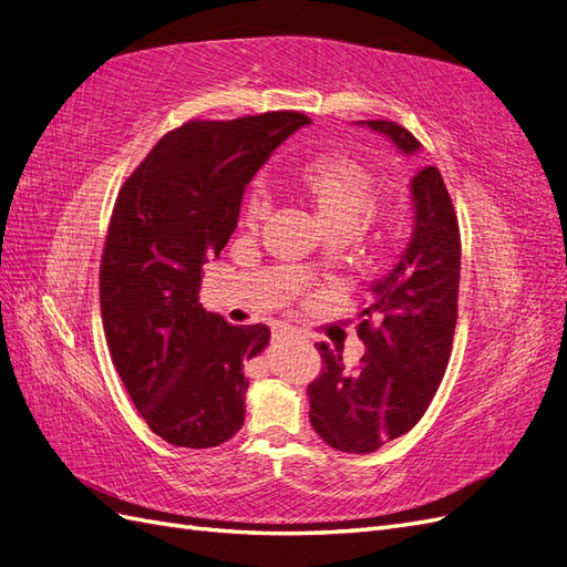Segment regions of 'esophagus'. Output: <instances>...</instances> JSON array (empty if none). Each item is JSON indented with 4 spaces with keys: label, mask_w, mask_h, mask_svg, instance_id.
<instances>
[{
    "label": "esophagus",
    "mask_w": 567,
    "mask_h": 567,
    "mask_svg": "<svg viewBox=\"0 0 567 567\" xmlns=\"http://www.w3.org/2000/svg\"><path fill=\"white\" fill-rule=\"evenodd\" d=\"M274 336H277V338H293V333H290V331H286V329L277 331V333H274Z\"/></svg>",
    "instance_id": "34e87169"
}]
</instances>
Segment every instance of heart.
Returning <instances> with one entry per match:
<instances>
[{
  "label": "heart",
  "mask_w": 567,
  "mask_h": 567,
  "mask_svg": "<svg viewBox=\"0 0 567 567\" xmlns=\"http://www.w3.org/2000/svg\"><path fill=\"white\" fill-rule=\"evenodd\" d=\"M290 184L312 205L329 234L352 236L373 213L379 196L373 175L346 153H319L293 169ZM267 210V194L262 188H252L244 205V221L248 227H257Z\"/></svg>",
  "instance_id": "b5f03b06"
}]
</instances>
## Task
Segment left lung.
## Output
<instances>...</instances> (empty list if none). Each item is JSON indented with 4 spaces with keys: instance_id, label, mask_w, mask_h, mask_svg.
<instances>
[{
    "instance_id": "8db88e82",
    "label": "left lung",
    "mask_w": 567,
    "mask_h": 567,
    "mask_svg": "<svg viewBox=\"0 0 567 567\" xmlns=\"http://www.w3.org/2000/svg\"><path fill=\"white\" fill-rule=\"evenodd\" d=\"M406 156L421 148L409 130L367 120ZM414 234L400 262L371 284L357 336L364 357L354 371L326 342L323 367L307 385L310 421L333 450L371 454L409 433L431 404L447 371L456 329L461 234L440 169L427 165L411 179Z\"/></svg>"
}]
</instances>
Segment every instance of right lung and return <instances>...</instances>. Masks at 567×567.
I'll return each mask as SVG.
<instances>
[{"label": "right lung", "mask_w": 567, "mask_h": 567, "mask_svg": "<svg viewBox=\"0 0 567 567\" xmlns=\"http://www.w3.org/2000/svg\"><path fill=\"white\" fill-rule=\"evenodd\" d=\"M310 123L296 111L188 120L151 148L115 198L101 319L134 406L175 447H217L241 431L244 359L267 348L269 329L205 312L203 265L234 234L246 184Z\"/></svg>", "instance_id": "add662e5"}]
</instances>
